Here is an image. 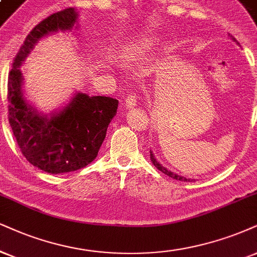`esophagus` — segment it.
<instances>
[{
	"mask_svg": "<svg viewBox=\"0 0 257 257\" xmlns=\"http://www.w3.org/2000/svg\"><path fill=\"white\" fill-rule=\"evenodd\" d=\"M137 99H138V96H137V94H136V93L128 94L127 96H126V99H125L126 106H127L128 108H131V107L136 106V103H137Z\"/></svg>",
	"mask_w": 257,
	"mask_h": 257,
	"instance_id": "esophagus-1",
	"label": "esophagus"
}]
</instances>
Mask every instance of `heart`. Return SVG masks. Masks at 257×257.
Listing matches in <instances>:
<instances>
[{
  "label": "heart",
  "mask_w": 257,
  "mask_h": 257,
  "mask_svg": "<svg viewBox=\"0 0 257 257\" xmlns=\"http://www.w3.org/2000/svg\"><path fill=\"white\" fill-rule=\"evenodd\" d=\"M150 45H151V40H143L141 44H138L137 46L134 47V50H132L131 52H142L144 51L145 49H148Z\"/></svg>",
  "instance_id": "heart-1"
}]
</instances>
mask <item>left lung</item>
Returning a JSON list of instances; mask_svg holds the SVG:
<instances>
[{
  "mask_svg": "<svg viewBox=\"0 0 257 257\" xmlns=\"http://www.w3.org/2000/svg\"><path fill=\"white\" fill-rule=\"evenodd\" d=\"M232 39L236 41L235 38H232ZM150 158H151V161H153L154 166L156 167L157 169L160 170V172H162L163 174H166V175H168V176H169V177H172V179L180 180V181H191V179H186V177H182V176L177 175V174H174V173H172V172H169V170H168V169H166V168H164V167L161 166L160 162H157V161H156V158L154 157V155H153V153H151V151H150Z\"/></svg>",
  "mask_w": 257,
  "mask_h": 257,
  "instance_id": "1",
  "label": "left lung"
}]
</instances>
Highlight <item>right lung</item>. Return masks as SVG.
<instances>
[{
  "label": "right lung",
  "instance_id": "add662e5",
  "mask_svg": "<svg viewBox=\"0 0 257 257\" xmlns=\"http://www.w3.org/2000/svg\"><path fill=\"white\" fill-rule=\"evenodd\" d=\"M76 17L74 8H66L40 21L19 49L8 76V119L17 143L28 162L51 174L75 172L93 162L119 103L113 97L78 93L64 109L47 116L22 96L21 63L40 38L71 30Z\"/></svg>",
  "mask_w": 257,
  "mask_h": 257
}]
</instances>
